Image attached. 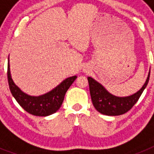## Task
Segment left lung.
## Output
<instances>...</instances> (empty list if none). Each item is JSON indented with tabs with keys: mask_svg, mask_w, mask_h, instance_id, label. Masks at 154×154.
Masks as SVG:
<instances>
[{
	"mask_svg": "<svg viewBox=\"0 0 154 154\" xmlns=\"http://www.w3.org/2000/svg\"><path fill=\"white\" fill-rule=\"evenodd\" d=\"M149 71L146 81L140 91L127 97H116L109 93L104 87L91 77H88L92 104L100 113L107 116H119L126 113L136 104L140 97L149 79Z\"/></svg>",
	"mask_w": 154,
	"mask_h": 154,
	"instance_id": "1",
	"label": "left lung"
}]
</instances>
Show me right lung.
<instances>
[{
  "label": "right lung",
  "instance_id": "1",
  "mask_svg": "<svg viewBox=\"0 0 154 154\" xmlns=\"http://www.w3.org/2000/svg\"><path fill=\"white\" fill-rule=\"evenodd\" d=\"M77 76L64 80L51 92L40 96H31L24 93L14 83L10 73L9 58L8 63V80L11 92L18 104L26 112L37 116H47L58 111L63 103L65 95Z\"/></svg>",
  "mask_w": 154,
  "mask_h": 154
}]
</instances>
